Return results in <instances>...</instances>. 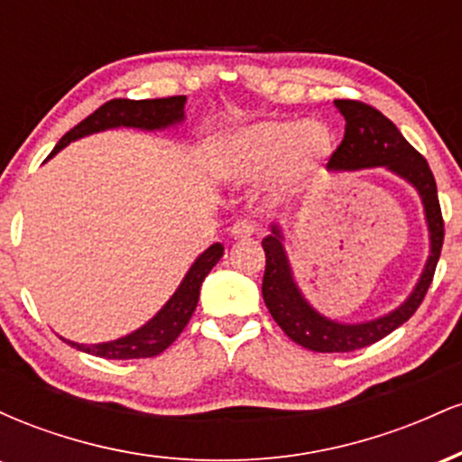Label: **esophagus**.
<instances>
[{
    "label": "esophagus",
    "instance_id": "obj_1",
    "mask_svg": "<svg viewBox=\"0 0 462 462\" xmlns=\"http://www.w3.org/2000/svg\"><path fill=\"white\" fill-rule=\"evenodd\" d=\"M254 232H256V226H254L252 221L241 219V221H236L235 226H232L230 235H232V238H249L254 235Z\"/></svg>",
    "mask_w": 462,
    "mask_h": 462
}]
</instances>
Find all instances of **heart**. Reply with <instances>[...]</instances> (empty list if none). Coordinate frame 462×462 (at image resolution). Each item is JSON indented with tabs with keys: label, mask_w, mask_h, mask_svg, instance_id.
<instances>
[{
	"label": "heart",
	"mask_w": 462,
	"mask_h": 462,
	"mask_svg": "<svg viewBox=\"0 0 462 462\" xmlns=\"http://www.w3.org/2000/svg\"><path fill=\"white\" fill-rule=\"evenodd\" d=\"M332 150L334 134L319 121L267 119L230 132L215 152V171L235 184L261 182L273 173L275 187L289 190Z\"/></svg>",
	"instance_id": "b5f03b06"
}]
</instances>
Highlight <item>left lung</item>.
Masks as SVG:
<instances>
[{"label":"left lung","mask_w":462,"mask_h":462,"mask_svg":"<svg viewBox=\"0 0 462 462\" xmlns=\"http://www.w3.org/2000/svg\"><path fill=\"white\" fill-rule=\"evenodd\" d=\"M334 106L346 116V136L330 156L328 169L330 171H358V169L386 167L395 176L412 184L421 198L423 213H426L428 232H430V256H428L421 278L404 304L371 321L341 323L323 317L304 300L300 286L295 284L293 272H291L282 230L278 224H273L272 235L263 238L264 258H267L263 275L264 304L291 341L312 349V352L328 354L367 347L411 319L430 289L443 247L441 206H439L437 182H434L426 158L402 136L393 121L386 119L374 106L356 102V99H334Z\"/></svg>","instance_id":"8db88e82"}]
</instances>
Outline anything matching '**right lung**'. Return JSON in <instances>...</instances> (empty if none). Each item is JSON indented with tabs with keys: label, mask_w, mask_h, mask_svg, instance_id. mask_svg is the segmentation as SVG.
I'll return each mask as SVG.
<instances>
[{
	"label": "right lung",
	"mask_w": 462,
	"mask_h": 462,
	"mask_svg": "<svg viewBox=\"0 0 462 462\" xmlns=\"http://www.w3.org/2000/svg\"><path fill=\"white\" fill-rule=\"evenodd\" d=\"M184 104L187 97L176 95V97L162 99H110L99 106L93 115L79 121L76 128H71L58 141L50 158L67 147L71 141L82 139V136L95 134L110 128H139V130H164L169 125H176L184 119ZM224 256V245L215 243L199 254L198 261L190 264V269L180 282L176 293L169 298L156 315L152 317L145 326L125 337L108 343H95V346H84V343H73L62 338L69 346L78 347L79 352L93 354L108 360H130V358H152L164 352L180 337V332L187 328L190 317H193L195 306L199 300V286L204 282L210 269Z\"/></svg>",
	"instance_id": "obj_1"
}]
</instances>
